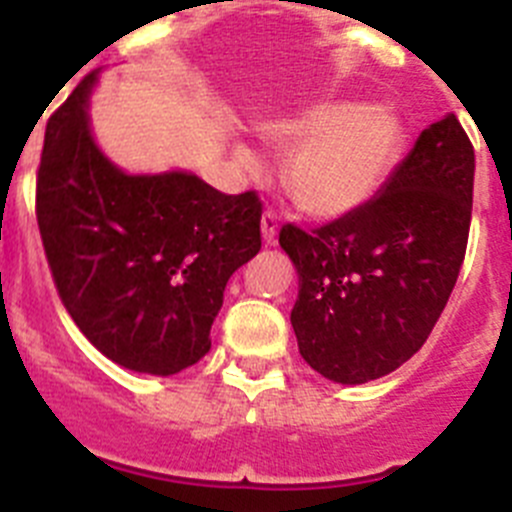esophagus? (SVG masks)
Masks as SVG:
<instances>
[{
    "instance_id": "34e87169",
    "label": "esophagus",
    "mask_w": 512,
    "mask_h": 512,
    "mask_svg": "<svg viewBox=\"0 0 512 512\" xmlns=\"http://www.w3.org/2000/svg\"><path fill=\"white\" fill-rule=\"evenodd\" d=\"M277 230H279L277 212L266 210L264 215H261V235H264V241L274 243V238H277Z\"/></svg>"
}]
</instances>
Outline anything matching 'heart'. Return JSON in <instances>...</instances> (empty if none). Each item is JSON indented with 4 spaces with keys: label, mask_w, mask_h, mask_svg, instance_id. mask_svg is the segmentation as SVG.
I'll return each instance as SVG.
<instances>
[{
    "label": "heart",
    "mask_w": 512,
    "mask_h": 512,
    "mask_svg": "<svg viewBox=\"0 0 512 512\" xmlns=\"http://www.w3.org/2000/svg\"><path fill=\"white\" fill-rule=\"evenodd\" d=\"M266 140L279 151H293L284 164V189L292 202L315 217H343L382 184L395 156L397 125L382 110L330 102L271 125ZM241 158L259 169L248 151Z\"/></svg>",
    "instance_id": "1"
}]
</instances>
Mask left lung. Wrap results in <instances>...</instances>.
<instances>
[{
    "label": "left lung",
    "mask_w": 512,
    "mask_h": 512,
    "mask_svg": "<svg viewBox=\"0 0 512 512\" xmlns=\"http://www.w3.org/2000/svg\"><path fill=\"white\" fill-rule=\"evenodd\" d=\"M474 146L456 115L423 130L377 197L279 243L300 274L292 328L307 364L341 384L395 372L449 302L472 223Z\"/></svg>",
    "instance_id": "obj_1"
}]
</instances>
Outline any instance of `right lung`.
I'll use <instances>...</instances> for the list:
<instances>
[{
  "mask_svg": "<svg viewBox=\"0 0 512 512\" xmlns=\"http://www.w3.org/2000/svg\"><path fill=\"white\" fill-rule=\"evenodd\" d=\"M76 84L45 125L35 215L63 307L107 359L169 374L210 351L230 274L261 251V200L192 174L128 176L94 146Z\"/></svg>",
  "mask_w": 512,
  "mask_h": 512,
  "instance_id": "right-lung-1",
  "label": "right lung"
}]
</instances>
